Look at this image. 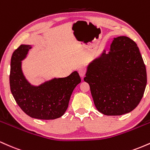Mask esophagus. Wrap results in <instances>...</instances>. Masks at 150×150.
Instances as JSON below:
<instances>
[{"mask_svg": "<svg viewBox=\"0 0 150 150\" xmlns=\"http://www.w3.org/2000/svg\"><path fill=\"white\" fill-rule=\"evenodd\" d=\"M78 73L81 77H83L85 75V73H86L85 68H84L83 67H81V68H80L78 69Z\"/></svg>", "mask_w": 150, "mask_h": 150, "instance_id": "obj_1", "label": "esophagus"}]
</instances>
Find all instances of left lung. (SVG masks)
<instances>
[{"instance_id":"1","label":"left lung","mask_w":150,"mask_h":150,"mask_svg":"<svg viewBox=\"0 0 150 150\" xmlns=\"http://www.w3.org/2000/svg\"><path fill=\"white\" fill-rule=\"evenodd\" d=\"M84 80L103 114L120 116L135 109L147 85L145 65L136 43L124 36L114 38L109 52L104 51L88 65Z\"/></svg>"}]
</instances>
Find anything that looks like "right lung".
Returning <instances> with one entry per match:
<instances>
[{
    "label": "right lung",
    "mask_w": 150,
    "mask_h": 150,
    "mask_svg": "<svg viewBox=\"0 0 150 150\" xmlns=\"http://www.w3.org/2000/svg\"><path fill=\"white\" fill-rule=\"evenodd\" d=\"M30 45H20L13 52L10 62V86L18 106L29 116L42 120L60 118L67 110L72 93L80 83L77 71L63 78H53L38 87L31 85L22 70V61Z\"/></svg>",
    "instance_id": "right-lung-1"
}]
</instances>
